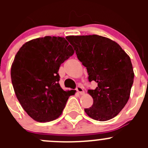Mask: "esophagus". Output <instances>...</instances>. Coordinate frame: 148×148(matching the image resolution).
Returning <instances> with one entry per match:
<instances>
[{
  "label": "esophagus",
  "instance_id": "obj_1",
  "mask_svg": "<svg viewBox=\"0 0 148 148\" xmlns=\"http://www.w3.org/2000/svg\"><path fill=\"white\" fill-rule=\"evenodd\" d=\"M76 89H77V91L80 94V95H84V89H83L82 86H78Z\"/></svg>",
  "mask_w": 148,
  "mask_h": 148
}]
</instances>
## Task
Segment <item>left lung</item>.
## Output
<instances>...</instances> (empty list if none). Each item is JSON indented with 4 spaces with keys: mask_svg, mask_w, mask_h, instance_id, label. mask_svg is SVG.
<instances>
[{
    "mask_svg": "<svg viewBox=\"0 0 148 148\" xmlns=\"http://www.w3.org/2000/svg\"><path fill=\"white\" fill-rule=\"evenodd\" d=\"M66 39L86 67L89 81L97 83L96 89L88 90L93 104L85 112L95 120L114 118L130 95L134 71L130 56L117 43L101 36H69Z\"/></svg>",
    "mask_w": 148,
    "mask_h": 148,
    "instance_id": "8db88e82",
    "label": "left lung"
}]
</instances>
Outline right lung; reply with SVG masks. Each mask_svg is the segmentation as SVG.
I'll return each instance as SVG.
<instances>
[{"label": "right lung", "instance_id": "obj_1", "mask_svg": "<svg viewBox=\"0 0 148 148\" xmlns=\"http://www.w3.org/2000/svg\"><path fill=\"white\" fill-rule=\"evenodd\" d=\"M74 53L66 38L45 36L25 43L15 56L12 84L21 105L34 120L50 122L62 114L71 93L60 86L58 71Z\"/></svg>", "mask_w": 148, "mask_h": 148}]
</instances>
